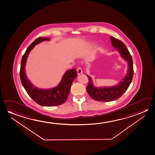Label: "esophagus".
Segmentation results:
<instances>
[{
	"instance_id": "34e87169",
	"label": "esophagus",
	"mask_w": 155,
	"mask_h": 155,
	"mask_svg": "<svg viewBox=\"0 0 155 155\" xmlns=\"http://www.w3.org/2000/svg\"><path fill=\"white\" fill-rule=\"evenodd\" d=\"M76 71H77V73L78 75L79 74H81V73H82V70L81 69V68L80 67H78L77 69H76Z\"/></svg>"
}]
</instances>
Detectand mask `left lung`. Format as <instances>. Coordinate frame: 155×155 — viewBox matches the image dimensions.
<instances>
[{
	"instance_id": "obj_1",
	"label": "left lung",
	"mask_w": 155,
	"mask_h": 155,
	"mask_svg": "<svg viewBox=\"0 0 155 155\" xmlns=\"http://www.w3.org/2000/svg\"><path fill=\"white\" fill-rule=\"evenodd\" d=\"M111 44L118 51L120 55L126 61L128 62V72L126 76L117 85L110 87L97 88L94 86L91 78L87 75L89 79L88 85L86 89L89 96L94 100L101 102H110L120 98L125 93L133 80L134 75L132 57L123 42L114 37H110Z\"/></svg>"
}]
</instances>
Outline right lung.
<instances>
[{
    "mask_svg": "<svg viewBox=\"0 0 155 155\" xmlns=\"http://www.w3.org/2000/svg\"><path fill=\"white\" fill-rule=\"evenodd\" d=\"M49 38L40 37L35 40L26 49L22 56L20 69V78L22 86L28 95L40 106L46 107L59 106L66 101L68 96L71 84L77 76L76 69H70L64 73L61 81L58 86L51 89H42L33 86L27 79L25 71L27 57L35 45L44 41H48Z\"/></svg>",
    "mask_w": 155,
    "mask_h": 155,
    "instance_id": "obj_1",
    "label": "right lung"
}]
</instances>
